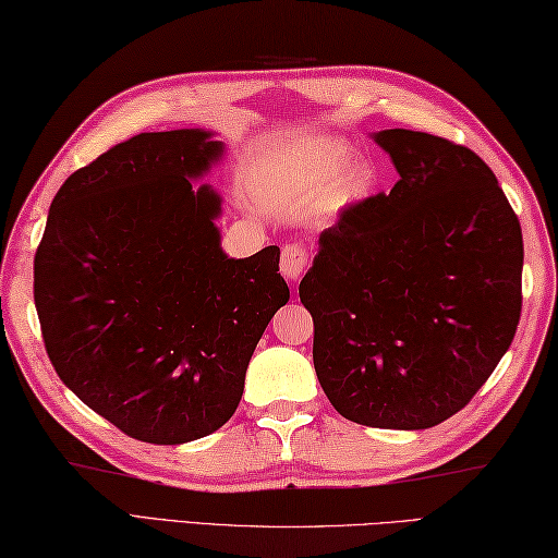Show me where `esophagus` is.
Returning a JSON list of instances; mask_svg holds the SVG:
<instances>
[{
  "label": "esophagus",
  "mask_w": 558,
  "mask_h": 558,
  "mask_svg": "<svg viewBox=\"0 0 558 558\" xmlns=\"http://www.w3.org/2000/svg\"><path fill=\"white\" fill-rule=\"evenodd\" d=\"M281 275L291 283H299L305 267H308V253L305 247L299 243H289L287 247L281 250Z\"/></svg>",
  "instance_id": "esophagus-1"
}]
</instances>
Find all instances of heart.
Masks as SVG:
<instances>
[{
  "label": "heart",
  "instance_id": "heart-1",
  "mask_svg": "<svg viewBox=\"0 0 558 558\" xmlns=\"http://www.w3.org/2000/svg\"><path fill=\"white\" fill-rule=\"evenodd\" d=\"M303 163H305V170L311 173V178H315L317 183H329V180H335L339 173H344L349 168L351 154L342 144L315 142L303 151ZM371 185H373V170L366 163L351 166L342 183L344 202L363 199L371 192Z\"/></svg>",
  "mask_w": 558,
  "mask_h": 558
}]
</instances>
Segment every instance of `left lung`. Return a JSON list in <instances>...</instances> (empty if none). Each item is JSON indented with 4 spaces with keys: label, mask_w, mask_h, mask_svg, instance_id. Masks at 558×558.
Returning <instances> with one entry per match:
<instances>
[{
    "label": "left lung",
    "mask_w": 558,
    "mask_h": 558,
    "mask_svg": "<svg viewBox=\"0 0 558 558\" xmlns=\"http://www.w3.org/2000/svg\"><path fill=\"white\" fill-rule=\"evenodd\" d=\"M373 140L400 173L317 241L301 303L313 363L349 422L418 430L488 380L520 320L522 231L494 170L468 146L412 130Z\"/></svg>",
    "instance_id": "8db88e82"
}]
</instances>
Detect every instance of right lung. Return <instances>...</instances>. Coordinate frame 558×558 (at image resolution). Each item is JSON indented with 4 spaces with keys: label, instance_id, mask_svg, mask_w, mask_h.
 <instances>
[{
    "label": "right lung",
    "instance_id": "obj_1",
    "mask_svg": "<svg viewBox=\"0 0 558 558\" xmlns=\"http://www.w3.org/2000/svg\"><path fill=\"white\" fill-rule=\"evenodd\" d=\"M209 130L142 132L57 192L33 263L60 380L124 434L180 446L233 416L259 337L287 305L279 247L223 253Z\"/></svg>",
    "mask_w": 558,
    "mask_h": 558
}]
</instances>
